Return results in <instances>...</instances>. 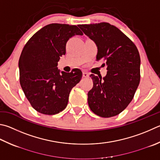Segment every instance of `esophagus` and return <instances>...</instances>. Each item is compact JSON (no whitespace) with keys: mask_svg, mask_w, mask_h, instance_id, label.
Listing matches in <instances>:
<instances>
[{"mask_svg":"<svg viewBox=\"0 0 160 160\" xmlns=\"http://www.w3.org/2000/svg\"><path fill=\"white\" fill-rule=\"evenodd\" d=\"M82 76L84 77V78H88L89 76V74L88 73V72H83V73H82Z\"/></svg>","mask_w":160,"mask_h":160,"instance_id":"esophagus-1","label":"esophagus"}]
</instances>
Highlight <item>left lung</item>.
<instances>
[{
    "label": "left lung",
    "instance_id": "1",
    "mask_svg": "<svg viewBox=\"0 0 160 160\" xmlns=\"http://www.w3.org/2000/svg\"><path fill=\"white\" fill-rule=\"evenodd\" d=\"M78 27L97 44V61H106L108 71L103 78L90 75L93 88L88 94L89 108L101 118L120 114L132 101L140 82L138 49L125 34L109 23Z\"/></svg>",
    "mask_w": 160,
    "mask_h": 160
}]
</instances>
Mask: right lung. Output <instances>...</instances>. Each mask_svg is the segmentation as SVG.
Masks as SVG:
<instances>
[{
  "instance_id": "right-lung-1",
  "label": "right lung",
  "mask_w": 160,
  "mask_h": 160,
  "mask_svg": "<svg viewBox=\"0 0 160 160\" xmlns=\"http://www.w3.org/2000/svg\"><path fill=\"white\" fill-rule=\"evenodd\" d=\"M83 35L77 26L50 24L37 31L26 43L19 60V82L33 108L44 115H55L67 106L71 90L82 72L58 70L60 57L66 54L68 40Z\"/></svg>"
}]
</instances>
